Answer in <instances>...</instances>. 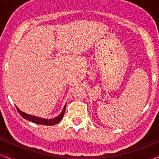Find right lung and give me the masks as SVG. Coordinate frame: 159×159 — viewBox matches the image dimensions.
<instances>
[{
	"instance_id": "obj_1",
	"label": "right lung",
	"mask_w": 159,
	"mask_h": 159,
	"mask_svg": "<svg viewBox=\"0 0 159 159\" xmlns=\"http://www.w3.org/2000/svg\"><path fill=\"white\" fill-rule=\"evenodd\" d=\"M66 104L64 106V109H63L62 112L59 114V116H58L57 117H56V118L52 119H41V118H40V117L34 116H32V115H29L27 114H25V113L19 110L18 108H16V109H17V111H18V112L19 113V114H20L24 119H27V120L32 121V122H34V123L38 124V125H54L55 124H57V123L59 122V121L63 119V116H64V115L65 110H66Z\"/></svg>"
}]
</instances>
